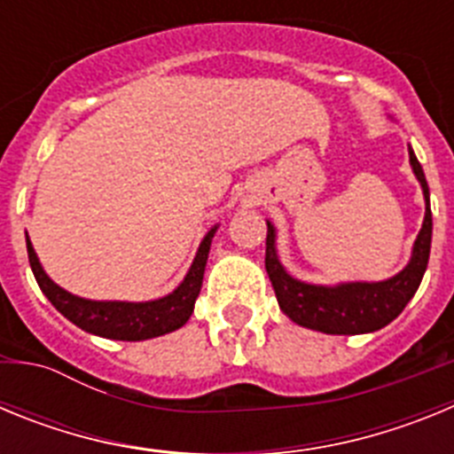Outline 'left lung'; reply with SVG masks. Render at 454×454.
<instances>
[{
	"mask_svg": "<svg viewBox=\"0 0 454 454\" xmlns=\"http://www.w3.org/2000/svg\"><path fill=\"white\" fill-rule=\"evenodd\" d=\"M409 166L414 170L425 198V218L411 247L409 263L398 275L382 282H340L309 284L293 277L277 254V230L270 220L266 236V272L275 288L277 302L284 314L300 327L323 332V334H368L387 327L403 314L407 302L419 291L425 268L430 262L432 246V208L430 188L425 172L409 147Z\"/></svg>",
	"mask_w": 454,
	"mask_h": 454,
	"instance_id": "left-lung-1",
	"label": "left lung"
}]
</instances>
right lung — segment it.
<instances>
[{
  "mask_svg": "<svg viewBox=\"0 0 454 454\" xmlns=\"http://www.w3.org/2000/svg\"><path fill=\"white\" fill-rule=\"evenodd\" d=\"M218 224L207 231V236L200 243L195 259L188 268L186 277L177 288L159 300H147V302H124V300H86L74 293L66 291L51 279L40 263L29 236H27V252H29V263L34 270L35 282L40 291L45 293L47 300L54 304L70 323L82 327L83 332L102 339L114 340H147L156 336L170 334L179 330L191 318L195 300L200 295L204 279V268H207L208 250L214 240Z\"/></svg>",
  "mask_w": 454,
  "mask_h": 454,
  "instance_id": "right-lung-1",
  "label": "right lung"
}]
</instances>
